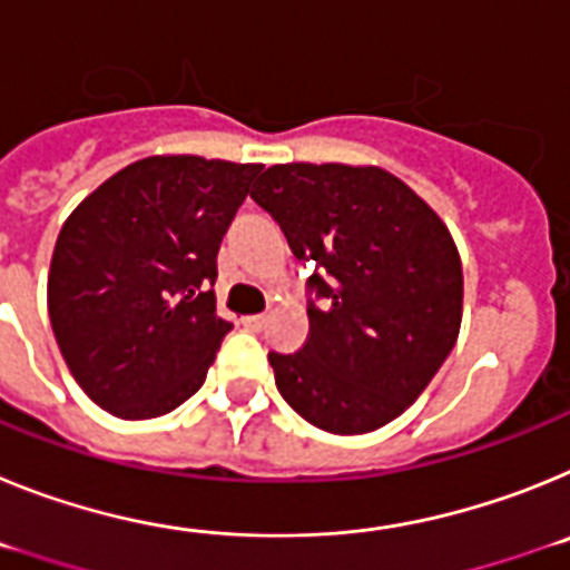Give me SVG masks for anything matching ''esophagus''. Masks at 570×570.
Returning a JSON list of instances; mask_svg holds the SVG:
<instances>
[{"mask_svg":"<svg viewBox=\"0 0 570 570\" xmlns=\"http://www.w3.org/2000/svg\"><path fill=\"white\" fill-rule=\"evenodd\" d=\"M265 322H268V316H265V314L242 316V325H245L248 331H262V328H265Z\"/></svg>","mask_w":570,"mask_h":570,"instance_id":"34e87169","label":"esophagus"}]
</instances>
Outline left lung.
I'll list each match as a JSON object with an SVG mask.
<instances>
[{
  "mask_svg": "<svg viewBox=\"0 0 570 570\" xmlns=\"http://www.w3.org/2000/svg\"><path fill=\"white\" fill-rule=\"evenodd\" d=\"M250 199L311 262L308 340L271 351L282 400L328 434L387 425L434 380L462 322V262L436 210L376 165H274Z\"/></svg>",
  "mask_w": 570,
  "mask_h": 570,
  "instance_id": "left-lung-1",
  "label": "left lung"
}]
</instances>
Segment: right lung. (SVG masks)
<instances>
[{
  "instance_id": "add662e5",
  "label": "right lung",
  "mask_w": 570,
  "mask_h": 570,
  "mask_svg": "<svg viewBox=\"0 0 570 570\" xmlns=\"http://www.w3.org/2000/svg\"><path fill=\"white\" fill-rule=\"evenodd\" d=\"M262 165L148 156L105 179L59 230L48 314L70 374L119 420H154L203 387L230 322L216 254Z\"/></svg>"
}]
</instances>
